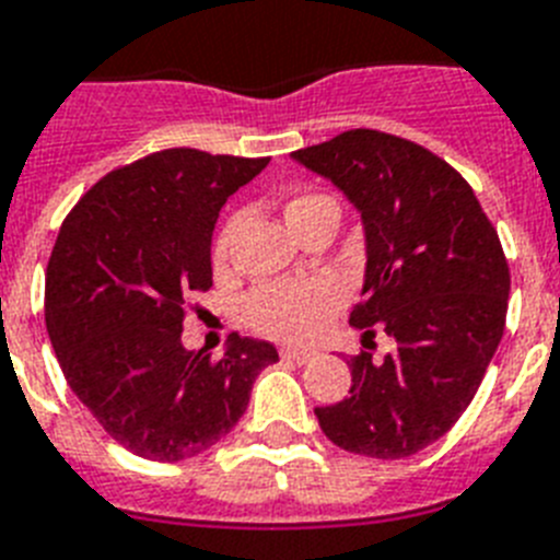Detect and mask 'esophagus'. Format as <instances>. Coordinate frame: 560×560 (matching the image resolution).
<instances>
[{
	"label": "esophagus",
	"instance_id": "esophagus-1",
	"mask_svg": "<svg viewBox=\"0 0 560 560\" xmlns=\"http://www.w3.org/2000/svg\"><path fill=\"white\" fill-rule=\"evenodd\" d=\"M281 359L295 361V364H307V361L313 359V352L302 350V347H284V350H281Z\"/></svg>",
	"mask_w": 560,
	"mask_h": 560
}]
</instances>
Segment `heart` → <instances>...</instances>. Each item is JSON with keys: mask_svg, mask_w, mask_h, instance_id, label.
Returning <instances> with one entry per match:
<instances>
[{"mask_svg": "<svg viewBox=\"0 0 560 560\" xmlns=\"http://www.w3.org/2000/svg\"><path fill=\"white\" fill-rule=\"evenodd\" d=\"M318 208H336V199H330L327 192H299L288 201L284 215L288 222H299L302 215L313 213ZM238 228V215H230L228 222L219 228L213 238V261L219 267L228 261L230 244H233V233ZM341 302V288L330 276H310V279H288L272 281V284H261L253 290L244 302V318L256 327L258 332L272 338H307L316 330L322 318H327L332 310Z\"/></svg>", "mask_w": 560, "mask_h": 560, "instance_id": "b5f03b06", "label": "heart"}]
</instances>
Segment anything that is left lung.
<instances>
[{
    "mask_svg": "<svg viewBox=\"0 0 560 560\" xmlns=\"http://www.w3.org/2000/svg\"><path fill=\"white\" fill-rule=\"evenodd\" d=\"M364 224L368 270L350 324L396 341L350 359V396L316 407L324 435L368 458H407L462 418L504 336L510 267L472 187L401 136L347 130L295 150Z\"/></svg>",
    "mask_w": 560,
    "mask_h": 560,
    "instance_id": "8db88e82",
    "label": "left lung"
}]
</instances>
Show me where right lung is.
<instances>
[{"label": "right lung", "mask_w": 560, "mask_h": 560, "mask_svg": "<svg viewBox=\"0 0 560 560\" xmlns=\"http://www.w3.org/2000/svg\"><path fill=\"white\" fill-rule=\"evenodd\" d=\"M270 159L171 148L98 178L56 236L45 324L59 368L113 441L182 462L224 439L270 341L233 332L222 359L182 345L192 293L213 288L210 242L228 196Z\"/></svg>", "instance_id": "obj_1"}]
</instances>
